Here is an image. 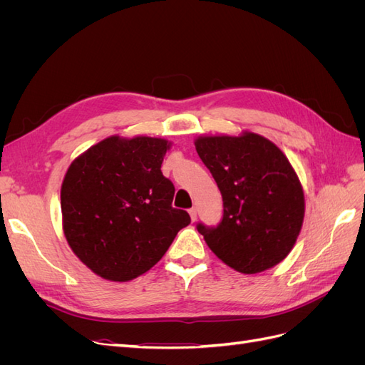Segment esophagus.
Masks as SVG:
<instances>
[{"label": "esophagus", "mask_w": 365, "mask_h": 365, "mask_svg": "<svg viewBox=\"0 0 365 365\" xmlns=\"http://www.w3.org/2000/svg\"><path fill=\"white\" fill-rule=\"evenodd\" d=\"M189 215H190L192 220H196V215H197V212H196V208H195V207H192V208L189 210Z\"/></svg>", "instance_id": "1"}]
</instances>
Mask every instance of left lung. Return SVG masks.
Instances as JSON below:
<instances>
[{
    "mask_svg": "<svg viewBox=\"0 0 365 365\" xmlns=\"http://www.w3.org/2000/svg\"><path fill=\"white\" fill-rule=\"evenodd\" d=\"M195 146L224 201L217 227L196 225L208 248L242 274L275 267L294 248L304 217L303 187L289 160L254 132L197 137Z\"/></svg>",
    "mask_w": 365,
    "mask_h": 365,
    "instance_id": "obj_1",
    "label": "left lung"
}]
</instances>
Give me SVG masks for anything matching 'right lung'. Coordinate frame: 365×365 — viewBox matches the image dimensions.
Returning <instances> with one entry per match:
<instances>
[{
  "mask_svg": "<svg viewBox=\"0 0 365 365\" xmlns=\"http://www.w3.org/2000/svg\"><path fill=\"white\" fill-rule=\"evenodd\" d=\"M170 143L118 135L77 157L61 189L63 235L88 268L113 282L149 271L190 224L172 207L175 187L161 172Z\"/></svg>",
  "mask_w": 365,
  "mask_h": 365,
  "instance_id": "1",
  "label": "right lung"
}]
</instances>
